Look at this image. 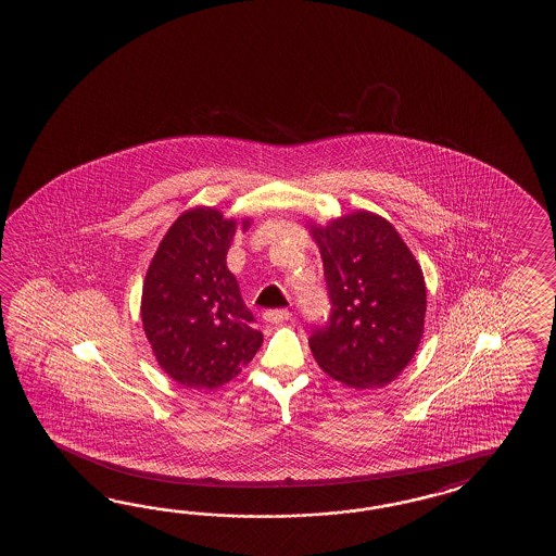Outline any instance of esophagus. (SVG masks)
<instances>
[{
  "label": "esophagus",
  "mask_w": 556,
  "mask_h": 556,
  "mask_svg": "<svg viewBox=\"0 0 556 556\" xmlns=\"http://www.w3.org/2000/svg\"><path fill=\"white\" fill-rule=\"evenodd\" d=\"M290 318H292V314H290L288 309H268V312L264 314V319H266L268 324H282V321H288Z\"/></svg>",
  "instance_id": "34e87169"
}]
</instances>
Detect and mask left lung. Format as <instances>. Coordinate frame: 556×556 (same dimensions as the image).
Returning a JSON list of instances; mask_svg holds the SVG:
<instances>
[{
    "label": "left lung",
    "mask_w": 556,
    "mask_h": 556,
    "mask_svg": "<svg viewBox=\"0 0 556 556\" xmlns=\"http://www.w3.org/2000/svg\"><path fill=\"white\" fill-rule=\"evenodd\" d=\"M331 300L309 336L318 366L354 390L383 388L412 362L426 326V278L390 220L369 211L307 223Z\"/></svg>",
    "instance_id": "left-lung-1"
}]
</instances>
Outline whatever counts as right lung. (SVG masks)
<instances>
[{
	"mask_svg": "<svg viewBox=\"0 0 556 556\" xmlns=\"http://www.w3.org/2000/svg\"><path fill=\"white\" fill-rule=\"evenodd\" d=\"M250 218L194 206L166 230L142 282V330L166 376L190 390H216L261 350L262 331L226 266Z\"/></svg>",
	"mask_w": 556,
	"mask_h": 556,
	"instance_id": "add662e5",
	"label": "right lung"
}]
</instances>
